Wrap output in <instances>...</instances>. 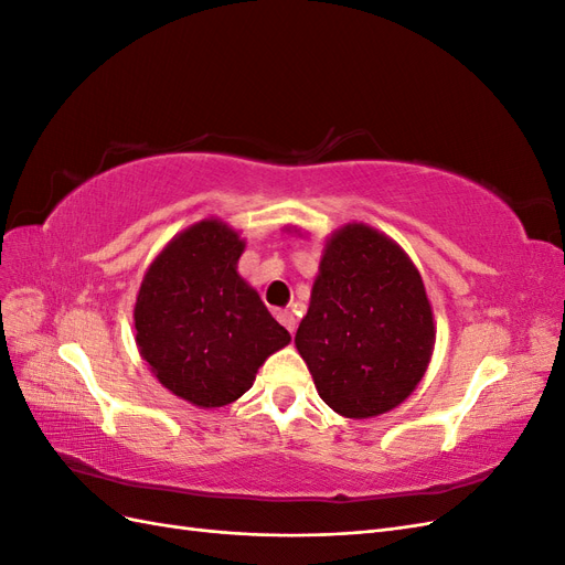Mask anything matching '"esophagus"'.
<instances>
[{
	"mask_svg": "<svg viewBox=\"0 0 565 565\" xmlns=\"http://www.w3.org/2000/svg\"><path fill=\"white\" fill-rule=\"evenodd\" d=\"M276 318H278V322L282 324V328H285L289 334L297 332V318H295L292 311H276Z\"/></svg>",
	"mask_w": 565,
	"mask_h": 565,
	"instance_id": "esophagus-1",
	"label": "esophagus"
}]
</instances>
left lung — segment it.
<instances>
[{
	"mask_svg": "<svg viewBox=\"0 0 565 565\" xmlns=\"http://www.w3.org/2000/svg\"><path fill=\"white\" fill-rule=\"evenodd\" d=\"M436 341L434 313L409 256L365 224L324 243L297 351L334 413L367 419L422 382Z\"/></svg>",
	"mask_w": 565,
	"mask_h": 565,
	"instance_id": "left-lung-1",
	"label": "left lung"
}]
</instances>
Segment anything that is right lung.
Segmentation results:
<instances>
[{
    "mask_svg": "<svg viewBox=\"0 0 565 565\" xmlns=\"http://www.w3.org/2000/svg\"><path fill=\"white\" fill-rule=\"evenodd\" d=\"M243 252L245 241L224 221H198L156 256L136 295L143 361L198 407L241 398L266 358L292 339L237 273Z\"/></svg>",
    "mask_w": 565,
    "mask_h": 565,
    "instance_id": "add662e5",
    "label": "right lung"
}]
</instances>
